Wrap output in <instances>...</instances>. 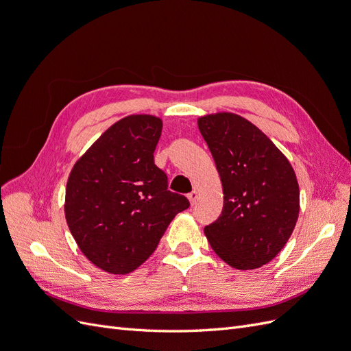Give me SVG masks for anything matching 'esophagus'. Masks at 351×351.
<instances>
[{"label": "esophagus", "instance_id": "obj_1", "mask_svg": "<svg viewBox=\"0 0 351 351\" xmlns=\"http://www.w3.org/2000/svg\"><path fill=\"white\" fill-rule=\"evenodd\" d=\"M197 192H196V190H193V192H190L189 195H187V197H189V200H190V204H192V205H195L196 204V200H197Z\"/></svg>", "mask_w": 351, "mask_h": 351}]
</instances>
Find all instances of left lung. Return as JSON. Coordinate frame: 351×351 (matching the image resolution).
<instances>
[{
    "label": "left lung",
    "mask_w": 351,
    "mask_h": 351,
    "mask_svg": "<svg viewBox=\"0 0 351 351\" xmlns=\"http://www.w3.org/2000/svg\"><path fill=\"white\" fill-rule=\"evenodd\" d=\"M197 125L224 190L221 215L205 227V236L230 267L259 268L281 252L299 218L294 169L278 147L240 115L200 117Z\"/></svg>",
    "instance_id": "left-lung-1"
}]
</instances>
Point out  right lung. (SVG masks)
Returning <instances> with one entry per match:
<instances>
[{
  "label": "right lung",
  "mask_w": 351,
  "mask_h": 351,
  "mask_svg": "<svg viewBox=\"0 0 351 351\" xmlns=\"http://www.w3.org/2000/svg\"><path fill=\"white\" fill-rule=\"evenodd\" d=\"M162 121L130 115L117 121L74 164L66 219L77 246L110 274H129L155 252L173 218L190 206L168 190L154 162Z\"/></svg>",
  "instance_id": "add662e5"
}]
</instances>
